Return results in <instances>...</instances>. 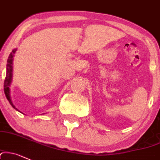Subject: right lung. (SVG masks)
Wrapping results in <instances>:
<instances>
[{
    "label": "right lung",
    "mask_w": 160,
    "mask_h": 160,
    "mask_svg": "<svg viewBox=\"0 0 160 160\" xmlns=\"http://www.w3.org/2000/svg\"><path fill=\"white\" fill-rule=\"evenodd\" d=\"M17 49H14L12 50V52L10 54L9 57L8 59V64H7V68H6V78L4 80V93L6 95L7 99L10 102V104H11V106L14 109H16L17 111H18L15 106L13 105V102L11 101V94H10V86H11V84L12 82V79H13V56H14L15 52H16Z\"/></svg>",
    "instance_id": "add662e5"
}]
</instances>
